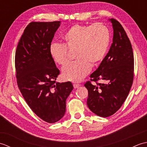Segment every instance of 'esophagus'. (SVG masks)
Wrapping results in <instances>:
<instances>
[{"label":"esophagus","mask_w":147,"mask_h":147,"mask_svg":"<svg viewBox=\"0 0 147 147\" xmlns=\"http://www.w3.org/2000/svg\"><path fill=\"white\" fill-rule=\"evenodd\" d=\"M80 86V84H77V83H74L73 84V86H74V88H78Z\"/></svg>","instance_id":"esophagus-1"}]
</instances>
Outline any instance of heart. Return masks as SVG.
<instances>
[{"label": "heart", "mask_w": 147, "mask_h": 147, "mask_svg": "<svg viewBox=\"0 0 147 147\" xmlns=\"http://www.w3.org/2000/svg\"><path fill=\"white\" fill-rule=\"evenodd\" d=\"M63 43L53 42L50 54L56 64L64 66L69 61L70 52L75 51L77 59L62 69L63 79L73 82L83 80L92 66L99 64L107 54L110 44V32L102 23L91 25L74 24L62 36Z\"/></svg>", "instance_id": "b5f03b06"}]
</instances>
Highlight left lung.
<instances>
[{"mask_svg": "<svg viewBox=\"0 0 147 147\" xmlns=\"http://www.w3.org/2000/svg\"><path fill=\"white\" fill-rule=\"evenodd\" d=\"M114 30L113 40L109 51L90 81L102 79L105 84H85L88 90L87 105L90 110L100 117H107L115 113L123 104L134 76V56L131 44L123 27L115 19L109 20Z\"/></svg>", "mask_w": 147, "mask_h": 147, "instance_id": "8db88e82", "label": "left lung"}]
</instances>
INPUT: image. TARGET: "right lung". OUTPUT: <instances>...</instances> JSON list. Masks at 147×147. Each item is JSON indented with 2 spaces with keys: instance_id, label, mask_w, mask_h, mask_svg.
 Masks as SVG:
<instances>
[{
  "instance_id": "right-lung-1",
  "label": "right lung",
  "mask_w": 147,
  "mask_h": 147,
  "mask_svg": "<svg viewBox=\"0 0 147 147\" xmlns=\"http://www.w3.org/2000/svg\"><path fill=\"white\" fill-rule=\"evenodd\" d=\"M61 21L32 22L24 30L15 55L17 83L28 105L49 123L64 116L65 100L73 89L70 82L55 83L60 73L50 54Z\"/></svg>"
}]
</instances>
